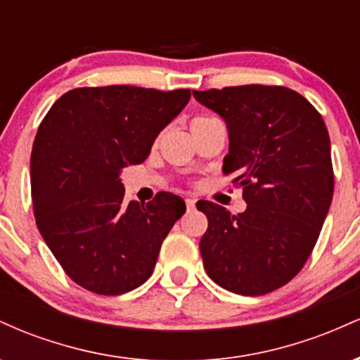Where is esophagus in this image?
I'll list each match as a JSON object with an SVG mask.
<instances>
[{
  "label": "esophagus",
  "instance_id": "34e87169",
  "mask_svg": "<svg viewBox=\"0 0 360 360\" xmlns=\"http://www.w3.org/2000/svg\"><path fill=\"white\" fill-rule=\"evenodd\" d=\"M194 205H196V200H193V198H186V206H188V210H193Z\"/></svg>",
  "mask_w": 360,
  "mask_h": 360
}]
</instances>
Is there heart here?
I'll list each match as a JSON object with an SVG mask.
<instances>
[{
	"label": "heart",
	"mask_w": 360,
	"mask_h": 360,
	"mask_svg": "<svg viewBox=\"0 0 360 360\" xmlns=\"http://www.w3.org/2000/svg\"><path fill=\"white\" fill-rule=\"evenodd\" d=\"M196 120H203V118H201V117H200V118H194V120H193V122H196ZM193 122H191V123H193Z\"/></svg>",
	"instance_id": "heart-1"
}]
</instances>
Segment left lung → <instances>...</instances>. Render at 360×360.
Masks as SVG:
<instances>
[{"instance_id": "8db88e82", "label": "left lung", "mask_w": 360, "mask_h": 360, "mask_svg": "<svg viewBox=\"0 0 360 360\" xmlns=\"http://www.w3.org/2000/svg\"><path fill=\"white\" fill-rule=\"evenodd\" d=\"M225 120L229 154L247 210L232 214L212 201L200 242L203 266L218 286L260 296L289 283L318 240L333 196L330 137L321 115L283 86H235L193 91Z\"/></svg>"}]
</instances>
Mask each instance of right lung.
I'll return each mask as SVG.
<instances>
[{"mask_svg": "<svg viewBox=\"0 0 360 360\" xmlns=\"http://www.w3.org/2000/svg\"><path fill=\"white\" fill-rule=\"evenodd\" d=\"M189 98V89L77 88L40 123L30 159L37 226L65 274L88 291L117 296L146 283L184 214L172 193L125 205L120 174L147 159Z\"/></svg>", "mask_w": 360, "mask_h": 360, "instance_id": "add662e5", "label": "right lung"}]
</instances>
